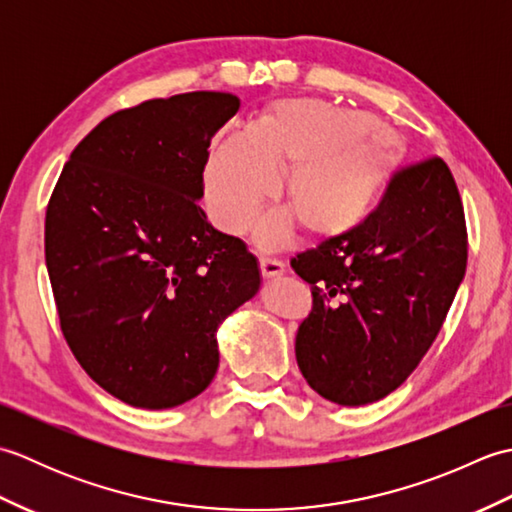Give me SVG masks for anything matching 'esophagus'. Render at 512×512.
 Wrapping results in <instances>:
<instances>
[{"label":"esophagus","instance_id":"1","mask_svg":"<svg viewBox=\"0 0 512 512\" xmlns=\"http://www.w3.org/2000/svg\"><path fill=\"white\" fill-rule=\"evenodd\" d=\"M259 266H262V275L266 279H275V277H281L286 273V264L279 262V259H273V257H262L259 259Z\"/></svg>","mask_w":512,"mask_h":512}]
</instances>
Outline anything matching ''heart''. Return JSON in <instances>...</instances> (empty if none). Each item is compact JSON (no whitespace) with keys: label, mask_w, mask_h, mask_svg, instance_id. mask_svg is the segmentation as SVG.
<instances>
[{"label":"heart","mask_w":512,"mask_h":512,"mask_svg":"<svg viewBox=\"0 0 512 512\" xmlns=\"http://www.w3.org/2000/svg\"><path fill=\"white\" fill-rule=\"evenodd\" d=\"M402 158V138L369 114L323 99H284L270 105L253 129H231L217 140L206 160L204 198L224 231L244 233L277 191V171H290L292 217L308 235L332 239L367 220ZM292 217H268L259 239L279 244Z\"/></svg>","instance_id":"b5f03b06"}]
</instances>
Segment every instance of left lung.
I'll use <instances>...</instances> for the list:
<instances>
[{"label": "left lung", "instance_id": "obj_1", "mask_svg": "<svg viewBox=\"0 0 512 512\" xmlns=\"http://www.w3.org/2000/svg\"><path fill=\"white\" fill-rule=\"evenodd\" d=\"M290 264L314 297L295 341L308 385L343 407L389 396L436 341L466 273L449 167L433 158L398 173L361 226Z\"/></svg>", "mask_w": 512, "mask_h": 512}]
</instances>
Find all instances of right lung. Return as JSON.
I'll return each instance as SVG.
<instances>
[{
    "label": "right lung",
    "instance_id": "add662e5",
    "mask_svg": "<svg viewBox=\"0 0 512 512\" xmlns=\"http://www.w3.org/2000/svg\"><path fill=\"white\" fill-rule=\"evenodd\" d=\"M239 110L228 92L145 101L96 125L46 211V266L61 330L94 383L140 409L211 385L217 328L262 270L200 209L211 138Z\"/></svg>",
    "mask_w": 512,
    "mask_h": 512
}]
</instances>
